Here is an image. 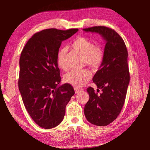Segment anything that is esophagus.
<instances>
[{
    "mask_svg": "<svg viewBox=\"0 0 150 150\" xmlns=\"http://www.w3.org/2000/svg\"><path fill=\"white\" fill-rule=\"evenodd\" d=\"M74 90H75V92L76 93H80L83 91V89H81V88H74Z\"/></svg>",
    "mask_w": 150,
    "mask_h": 150,
    "instance_id": "obj_1",
    "label": "esophagus"
}]
</instances>
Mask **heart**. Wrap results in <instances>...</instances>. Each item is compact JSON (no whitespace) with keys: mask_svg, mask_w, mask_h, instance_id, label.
<instances>
[{"mask_svg":"<svg viewBox=\"0 0 150 150\" xmlns=\"http://www.w3.org/2000/svg\"><path fill=\"white\" fill-rule=\"evenodd\" d=\"M72 47L79 52L84 57V62L93 69L100 67L104 59V52L102 49L97 46L91 40L82 36L77 38L72 43ZM68 47H61L57 54V65L61 69H67V56ZM91 78V73L88 69L81 71L72 70L64 76V82L76 88L84 86Z\"/></svg>","mask_w":150,"mask_h":150,"instance_id":"b5f03b06","label":"heart"}]
</instances>
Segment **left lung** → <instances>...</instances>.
Returning a JSON list of instances; mask_svg holds the SVG:
<instances>
[{"label":"left lung","mask_w":150,"mask_h":150,"mask_svg":"<svg viewBox=\"0 0 150 150\" xmlns=\"http://www.w3.org/2000/svg\"><path fill=\"white\" fill-rule=\"evenodd\" d=\"M83 30L99 33L106 40L103 61L93 78L102 93L88 88L89 99L84 111L91 124L107 126L118 116L125 101L130 78L128 51L123 39L111 28L94 26Z\"/></svg>","instance_id":"1"}]
</instances>
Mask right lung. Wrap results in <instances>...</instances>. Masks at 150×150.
<instances>
[{
	"instance_id": "obj_1",
	"label": "right lung",
	"mask_w": 150,
	"mask_h": 150,
	"mask_svg": "<svg viewBox=\"0 0 150 150\" xmlns=\"http://www.w3.org/2000/svg\"><path fill=\"white\" fill-rule=\"evenodd\" d=\"M78 30L44 29L29 39L19 59V89L25 108L36 124L44 129L59 125L74 90L69 84L58 86L61 78L57 54L62 41Z\"/></svg>"
}]
</instances>
